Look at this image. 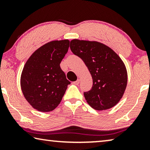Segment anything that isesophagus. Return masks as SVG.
<instances>
[{"mask_svg": "<svg viewBox=\"0 0 150 150\" xmlns=\"http://www.w3.org/2000/svg\"><path fill=\"white\" fill-rule=\"evenodd\" d=\"M80 82V80L79 79H77L76 81H74V82H73V85H77Z\"/></svg>", "mask_w": 150, "mask_h": 150, "instance_id": "34e87169", "label": "esophagus"}]
</instances>
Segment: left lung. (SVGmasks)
Wrapping results in <instances>:
<instances>
[{
  "label": "left lung",
  "instance_id": "1",
  "mask_svg": "<svg viewBox=\"0 0 150 150\" xmlns=\"http://www.w3.org/2000/svg\"><path fill=\"white\" fill-rule=\"evenodd\" d=\"M70 48L87 66L93 78V87L84 93L87 103L96 110L115 106L126 90V66L117 54L107 45L95 41L73 40Z\"/></svg>",
  "mask_w": 150,
  "mask_h": 150
}]
</instances>
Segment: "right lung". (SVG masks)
Segmentation results:
<instances>
[{
	"mask_svg": "<svg viewBox=\"0 0 150 150\" xmlns=\"http://www.w3.org/2000/svg\"><path fill=\"white\" fill-rule=\"evenodd\" d=\"M69 47L68 40L48 42L35 50L25 63L20 85L25 98L37 110H54L71 83L60 67Z\"/></svg>",
	"mask_w": 150,
	"mask_h": 150,
	"instance_id": "add662e5",
	"label": "right lung"
}]
</instances>
